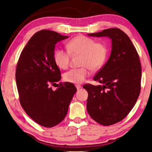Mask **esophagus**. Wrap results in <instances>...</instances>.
<instances>
[{
  "mask_svg": "<svg viewBox=\"0 0 152 152\" xmlns=\"http://www.w3.org/2000/svg\"><path fill=\"white\" fill-rule=\"evenodd\" d=\"M76 87L77 89L79 90L80 88H81V85H80V84H76Z\"/></svg>",
  "mask_w": 152,
  "mask_h": 152,
  "instance_id": "esophagus-1",
  "label": "esophagus"
}]
</instances>
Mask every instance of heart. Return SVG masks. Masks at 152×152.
Listing matches in <instances>:
<instances>
[{
    "label": "heart",
    "mask_w": 152,
    "mask_h": 152,
    "mask_svg": "<svg viewBox=\"0 0 152 152\" xmlns=\"http://www.w3.org/2000/svg\"><path fill=\"white\" fill-rule=\"evenodd\" d=\"M68 50L58 49L53 53V60L59 68L65 70L70 66L71 54L81 55V68H73L64 73V80L73 84L82 83L90 76L91 69H101L107 60L108 49L102 42L92 38L78 35L66 43Z\"/></svg>",
    "instance_id": "1"
}]
</instances>
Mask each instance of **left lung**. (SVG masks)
Listing matches in <instances>:
<instances>
[{"mask_svg":"<svg viewBox=\"0 0 152 152\" xmlns=\"http://www.w3.org/2000/svg\"><path fill=\"white\" fill-rule=\"evenodd\" d=\"M90 36L112 39L109 59L94 76L102 84L83 86L88 92L86 108L90 116L104 126L122 121L132 110L141 91V66L132 41L119 28H109Z\"/></svg>","mask_w":152,"mask_h":152,"instance_id":"8db88e82","label":"left lung"}]
</instances>
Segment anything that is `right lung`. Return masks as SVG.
Listing matches in <instances>:
<instances>
[{
    "mask_svg": "<svg viewBox=\"0 0 152 152\" xmlns=\"http://www.w3.org/2000/svg\"><path fill=\"white\" fill-rule=\"evenodd\" d=\"M43 29L33 35L20 53L15 78L19 102L25 113L38 124L52 127L62 121L77 89L70 82H60L61 72L53 60L55 45L68 38Z\"/></svg>",
    "mask_w": 152,
    "mask_h": 152,
    "instance_id": "1",
    "label": "right lung"
}]
</instances>
